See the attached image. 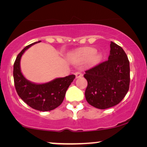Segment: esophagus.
Masks as SVG:
<instances>
[{
    "instance_id": "esophagus-1",
    "label": "esophagus",
    "mask_w": 147,
    "mask_h": 147,
    "mask_svg": "<svg viewBox=\"0 0 147 147\" xmlns=\"http://www.w3.org/2000/svg\"><path fill=\"white\" fill-rule=\"evenodd\" d=\"M75 75H76V78H81L82 76V74L79 71L76 72Z\"/></svg>"
}]
</instances>
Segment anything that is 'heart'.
Instances as JSON below:
<instances>
[{
	"instance_id": "obj_1",
	"label": "heart",
	"mask_w": 147,
	"mask_h": 147,
	"mask_svg": "<svg viewBox=\"0 0 147 147\" xmlns=\"http://www.w3.org/2000/svg\"><path fill=\"white\" fill-rule=\"evenodd\" d=\"M96 49L91 47H85L78 49L74 52V59L76 61H84L89 58V64L90 65H97L102 59V54L96 52Z\"/></svg>"
}]
</instances>
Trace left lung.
I'll list each match as a JSON object with an SVG mask.
<instances>
[{
	"mask_svg": "<svg viewBox=\"0 0 147 147\" xmlns=\"http://www.w3.org/2000/svg\"><path fill=\"white\" fill-rule=\"evenodd\" d=\"M108 60L85 71V98L94 107L105 109L118 105L128 92L130 67L123 49L111 42Z\"/></svg>",
	"mask_w": 147,
	"mask_h": 147,
	"instance_id": "8db88e82",
	"label": "left lung"
}]
</instances>
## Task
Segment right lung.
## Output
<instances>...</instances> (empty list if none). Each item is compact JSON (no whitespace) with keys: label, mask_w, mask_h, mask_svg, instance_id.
Returning <instances> with one entry per match:
<instances>
[{"label":"right lung","mask_w":147,"mask_h":147,"mask_svg":"<svg viewBox=\"0 0 147 147\" xmlns=\"http://www.w3.org/2000/svg\"><path fill=\"white\" fill-rule=\"evenodd\" d=\"M39 42L29 45L18 53L13 64V80L17 94L26 104L34 109L48 111L62 104L75 75L58 78L44 84H36L27 80L20 70V59L26 50Z\"/></svg>","instance_id":"right-lung-1"}]
</instances>
